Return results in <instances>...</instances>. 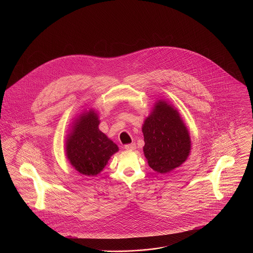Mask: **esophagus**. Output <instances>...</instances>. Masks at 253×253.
Listing matches in <instances>:
<instances>
[{
  "instance_id": "1",
  "label": "esophagus",
  "mask_w": 253,
  "mask_h": 253,
  "mask_svg": "<svg viewBox=\"0 0 253 253\" xmlns=\"http://www.w3.org/2000/svg\"><path fill=\"white\" fill-rule=\"evenodd\" d=\"M124 148L126 150H128V151H133V150L136 149V145L134 144V143H131V144L125 145Z\"/></svg>"
}]
</instances>
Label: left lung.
<instances>
[{
    "label": "left lung",
    "instance_id": "8db88e82",
    "mask_svg": "<svg viewBox=\"0 0 253 253\" xmlns=\"http://www.w3.org/2000/svg\"><path fill=\"white\" fill-rule=\"evenodd\" d=\"M144 156L154 170L167 173L187 160L191 153L190 132L177 109L157 99L142 125Z\"/></svg>",
    "mask_w": 253,
    "mask_h": 253
}]
</instances>
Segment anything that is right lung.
<instances>
[{
    "label": "right lung",
    "mask_w": 253,
    "mask_h": 253,
    "mask_svg": "<svg viewBox=\"0 0 253 253\" xmlns=\"http://www.w3.org/2000/svg\"><path fill=\"white\" fill-rule=\"evenodd\" d=\"M94 109H85L74 119L65 139V155L73 168L86 176H96L107 165L119 147L98 129Z\"/></svg>",
    "instance_id": "right-lung-1"
}]
</instances>
